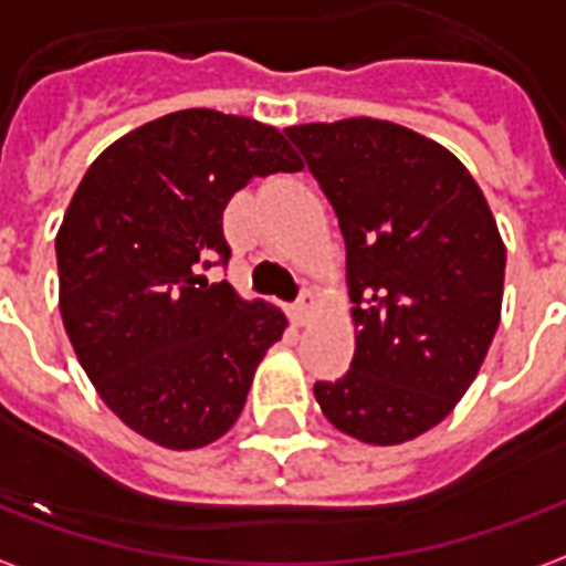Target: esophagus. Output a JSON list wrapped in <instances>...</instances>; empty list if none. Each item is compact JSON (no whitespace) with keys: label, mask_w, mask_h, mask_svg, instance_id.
I'll return each mask as SVG.
<instances>
[{"label":"esophagus","mask_w":566,"mask_h":566,"mask_svg":"<svg viewBox=\"0 0 566 566\" xmlns=\"http://www.w3.org/2000/svg\"><path fill=\"white\" fill-rule=\"evenodd\" d=\"M315 306H318V300H315V294H312V291H306V294L300 296V300L294 303L291 315H294L296 324H306V321L315 315Z\"/></svg>","instance_id":"esophagus-1"}]
</instances>
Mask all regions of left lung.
Returning <instances> with one entry per match:
<instances>
[{
  "label": "left lung",
  "instance_id": "1",
  "mask_svg": "<svg viewBox=\"0 0 566 566\" xmlns=\"http://www.w3.org/2000/svg\"><path fill=\"white\" fill-rule=\"evenodd\" d=\"M345 239L352 369L315 381L336 430L400 446L458 406L500 324L506 248L485 193L451 150L348 117L287 127Z\"/></svg>",
  "mask_w": 566,
  "mask_h": 566
}]
</instances>
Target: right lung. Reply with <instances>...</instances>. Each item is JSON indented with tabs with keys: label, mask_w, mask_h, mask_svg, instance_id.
<instances>
[{
	"label": "right lung",
	"mask_w": 566,
	"mask_h": 566,
	"mask_svg": "<svg viewBox=\"0 0 566 566\" xmlns=\"http://www.w3.org/2000/svg\"><path fill=\"white\" fill-rule=\"evenodd\" d=\"M282 133L187 108L91 163L56 233L60 315L105 406L163 449H202L245 406L287 318L202 272L230 260L223 209L251 178L300 172Z\"/></svg>",
	"instance_id": "right-lung-1"
}]
</instances>
